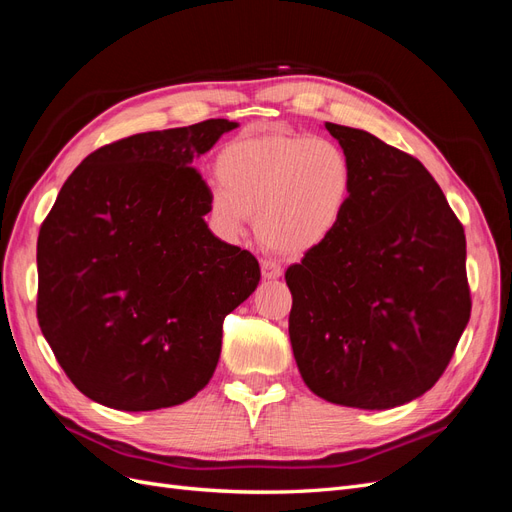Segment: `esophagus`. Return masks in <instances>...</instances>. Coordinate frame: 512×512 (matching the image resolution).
Masks as SVG:
<instances>
[{
    "label": "esophagus",
    "instance_id": "34e87169",
    "mask_svg": "<svg viewBox=\"0 0 512 512\" xmlns=\"http://www.w3.org/2000/svg\"><path fill=\"white\" fill-rule=\"evenodd\" d=\"M260 271H262V275L267 277V280H277V277L282 275V267L277 265L275 260H262L260 262Z\"/></svg>",
    "mask_w": 512,
    "mask_h": 512
}]
</instances>
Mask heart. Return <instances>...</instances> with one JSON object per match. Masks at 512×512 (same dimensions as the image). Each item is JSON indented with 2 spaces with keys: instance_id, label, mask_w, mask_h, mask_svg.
Masks as SVG:
<instances>
[{
  "instance_id": "heart-1",
  "label": "heart",
  "mask_w": 512,
  "mask_h": 512,
  "mask_svg": "<svg viewBox=\"0 0 512 512\" xmlns=\"http://www.w3.org/2000/svg\"><path fill=\"white\" fill-rule=\"evenodd\" d=\"M220 181L209 209L226 237H239L256 215L262 243L307 254L342 222L354 188L348 153L327 138L271 130L232 138L215 162Z\"/></svg>"
}]
</instances>
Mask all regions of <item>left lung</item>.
<instances>
[{
  "instance_id": "left-lung-1",
  "label": "left lung",
  "mask_w": 512,
  "mask_h": 512,
  "mask_svg": "<svg viewBox=\"0 0 512 512\" xmlns=\"http://www.w3.org/2000/svg\"><path fill=\"white\" fill-rule=\"evenodd\" d=\"M354 166L333 235L286 271L299 371L331 404L386 410L427 393L472 312L466 235L410 153L324 123Z\"/></svg>"
}]
</instances>
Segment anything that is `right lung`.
<instances>
[{
  "label": "right lung",
  "mask_w": 512,
  "mask_h": 512,
  "mask_svg": "<svg viewBox=\"0 0 512 512\" xmlns=\"http://www.w3.org/2000/svg\"><path fill=\"white\" fill-rule=\"evenodd\" d=\"M232 128L207 119L96 149L40 226L38 324L102 406L192 399L218 365L224 318L260 282L258 260L209 230V185L192 166Z\"/></svg>",
  "instance_id": "right-lung-1"
}]
</instances>
